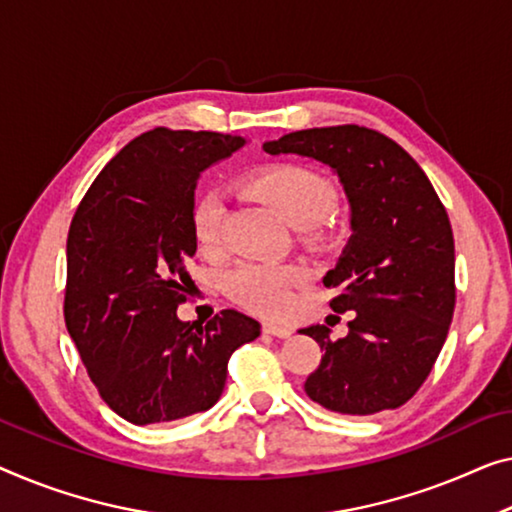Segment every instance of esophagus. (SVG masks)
<instances>
[{
	"label": "esophagus",
	"mask_w": 512,
	"mask_h": 512,
	"mask_svg": "<svg viewBox=\"0 0 512 512\" xmlns=\"http://www.w3.org/2000/svg\"><path fill=\"white\" fill-rule=\"evenodd\" d=\"M262 329L266 335H273V338H289V335H292V329H289V326L273 324V322H264Z\"/></svg>",
	"instance_id": "34e87169"
}]
</instances>
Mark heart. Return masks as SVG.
<instances>
[{
	"mask_svg": "<svg viewBox=\"0 0 512 512\" xmlns=\"http://www.w3.org/2000/svg\"><path fill=\"white\" fill-rule=\"evenodd\" d=\"M250 195L269 204L292 227H310L329 216L335 202L333 183L301 163H271L243 179ZM225 207L218 195H202L193 207V234L202 250H216ZM308 273L299 266L243 262L225 276V292L243 308L276 317L292 305L294 289Z\"/></svg>",
	"mask_w": 512,
	"mask_h": 512,
	"instance_id": "obj_1",
	"label": "heart"
}]
</instances>
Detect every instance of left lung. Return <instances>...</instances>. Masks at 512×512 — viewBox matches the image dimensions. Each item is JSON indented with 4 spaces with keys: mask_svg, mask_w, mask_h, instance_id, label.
Instances as JSON below:
<instances>
[{
    "mask_svg": "<svg viewBox=\"0 0 512 512\" xmlns=\"http://www.w3.org/2000/svg\"><path fill=\"white\" fill-rule=\"evenodd\" d=\"M264 151L329 165L352 209V236L324 285L340 287L331 308L354 310V319L340 340L324 324L301 329L324 352L305 393L349 416L402 407L430 375L455 310V241L444 204L421 165L372 128H308L264 142Z\"/></svg>",
    "mask_w": 512,
    "mask_h": 512,
    "instance_id": "1",
    "label": "left lung"
}]
</instances>
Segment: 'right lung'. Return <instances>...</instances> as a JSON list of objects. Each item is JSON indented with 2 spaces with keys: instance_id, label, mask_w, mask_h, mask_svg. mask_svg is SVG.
Returning a JSON list of instances; mask_svg holds the SVG:
<instances>
[{
  "instance_id": "add662e5",
  "label": "right lung",
  "mask_w": 512,
  "mask_h": 512,
  "mask_svg": "<svg viewBox=\"0 0 512 512\" xmlns=\"http://www.w3.org/2000/svg\"><path fill=\"white\" fill-rule=\"evenodd\" d=\"M246 140L154 128L128 142L82 197L66 241V329L108 407L133 425L179 421L218 402L227 361L259 322L223 310L181 322L195 285V186Z\"/></svg>"
}]
</instances>
